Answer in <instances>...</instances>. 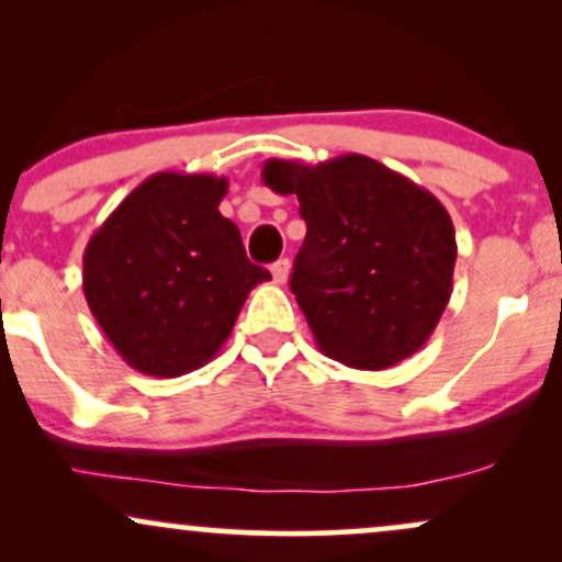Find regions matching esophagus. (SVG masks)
<instances>
[{
	"instance_id": "1",
	"label": "esophagus",
	"mask_w": 562,
	"mask_h": 562,
	"mask_svg": "<svg viewBox=\"0 0 562 562\" xmlns=\"http://www.w3.org/2000/svg\"><path fill=\"white\" fill-rule=\"evenodd\" d=\"M272 277H274L277 285H285L288 277H290V261H288V259L274 261V263H272Z\"/></svg>"
}]
</instances>
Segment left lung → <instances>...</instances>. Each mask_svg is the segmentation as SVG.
Segmentation results:
<instances>
[{
    "mask_svg": "<svg viewBox=\"0 0 562 562\" xmlns=\"http://www.w3.org/2000/svg\"><path fill=\"white\" fill-rule=\"evenodd\" d=\"M261 179L301 203L306 240L290 290L319 351L353 370H385L420 351L457 261L441 200L357 153L317 166L269 158Z\"/></svg>",
    "mask_w": 562,
    "mask_h": 562,
    "instance_id": "8db88e82",
    "label": "left lung"
}]
</instances>
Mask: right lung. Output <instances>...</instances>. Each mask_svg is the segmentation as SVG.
I'll list each match as a JSON object with an SVG mask.
<instances>
[{
  "instance_id": "right-lung-1",
  "label": "right lung",
  "mask_w": 562,
  "mask_h": 562,
  "mask_svg": "<svg viewBox=\"0 0 562 562\" xmlns=\"http://www.w3.org/2000/svg\"><path fill=\"white\" fill-rule=\"evenodd\" d=\"M227 179L160 171L121 200L83 250V295L97 325L142 375L209 364L267 269L218 214Z\"/></svg>"
}]
</instances>
